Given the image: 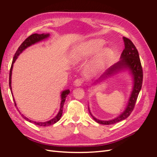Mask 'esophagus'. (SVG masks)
Instances as JSON below:
<instances>
[{"mask_svg":"<svg viewBox=\"0 0 157 157\" xmlns=\"http://www.w3.org/2000/svg\"><path fill=\"white\" fill-rule=\"evenodd\" d=\"M83 82H84V80L82 78H77L75 80L74 84L75 86H81V85L83 84Z\"/></svg>","mask_w":157,"mask_h":157,"instance_id":"1","label":"esophagus"}]
</instances>
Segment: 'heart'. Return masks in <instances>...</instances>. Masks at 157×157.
Segmentation results:
<instances>
[{"mask_svg":"<svg viewBox=\"0 0 157 157\" xmlns=\"http://www.w3.org/2000/svg\"><path fill=\"white\" fill-rule=\"evenodd\" d=\"M103 46V42L99 39H92L84 42L77 46L71 55V58L75 63L80 62L87 59L100 50ZM112 52L110 49L105 48L100 51L95 57L91 64V71L96 73L103 69L111 58Z\"/></svg>","mask_w":157,"mask_h":157,"instance_id":"heart-1","label":"heart"}]
</instances>
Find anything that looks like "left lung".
Masks as SVG:
<instances>
[{
    "label": "left lung",
    "instance_id": "obj_1",
    "mask_svg": "<svg viewBox=\"0 0 157 157\" xmlns=\"http://www.w3.org/2000/svg\"><path fill=\"white\" fill-rule=\"evenodd\" d=\"M123 39L124 41L125 48L123 50L121 54V60L118 61L117 63L111 66V67H109L104 73V74L101 76L99 80H101L104 78H107V76L109 77L113 73H115V72H117V71L122 68H128L130 69L133 76H134V88H133L131 96L125 111L121 115L113 120L107 121H99L92 115L88 108L90 115L92 116L94 121L101 124H113L122 120H124L127 117H129L132 111L134 110L136 102L142 86V83H143V69H142L138 51H137L134 43L129 39H128L126 37H123ZM98 82V80H97V82Z\"/></svg>",
    "mask_w": 157,
    "mask_h": 157
}]
</instances>
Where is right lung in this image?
<instances>
[{
    "label": "right lung",
    "mask_w": 157,
    "mask_h": 157,
    "mask_svg": "<svg viewBox=\"0 0 157 157\" xmlns=\"http://www.w3.org/2000/svg\"><path fill=\"white\" fill-rule=\"evenodd\" d=\"M49 36V34H36V33H35V34H33L31 35H30L29 36H28L27 39L23 41L19 47L18 49L17 50L16 52L15 55L13 56V61H12V65H11V67H10V75H9V86H10V89L12 91V86H11V77H12V67H13V63L15 62L16 59L17 58V56L20 55L21 52H23V50H24L25 48H27L28 46H30L31 45L33 44L36 43V42L40 41L42 40H43L46 38L48 37ZM70 91L69 90H64V91L61 94V106H60V109H59V111L58 113V115H57L54 118H52V120L49 121H47V122H35V121H33L29 120V118H27V117H25L24 115H21V116L23 117V118H25V119L27 121H29L30 122L33 123V124H35L37 126H50L52 124H55L56 122H57L58 121H59V119L61 118V115H62V113H63V107L64 105V103L65 101V99L66 97L67 96V95L69 94ZM12 94V92H11ZM13 101H14V104H15V106H16V103L15 102V100H14L13 99Z\"/></svg>",
    "instance_id": "add662e5"
}]
</instances>
